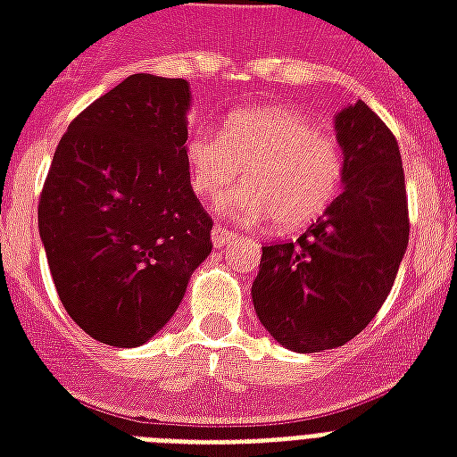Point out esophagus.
<instances>
[{
  "label": "esophagus",
  "instance_id": "1",
  "mask_svg": "<svg viewBox=\"0 0 457 457\" xmlns=\"http://www.w3.org/2000/svg\"><path fill=\"white\" fill-rule=\"evenodd\" d=\"M211 237H213L215 249H220V246H225V244L235 242L237 232H232V229H228V228H222V225H215V228L211 229Z\"/></svg>",
  "mask_w": 457,
  "mask_h": 457
}]
</instances>
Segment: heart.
Wrapping results in <instances>:
<instances>
[{
  "mask_svg": "<svg viewBox=\"0 0 457 457\" xmlns=\"http://www.w3.org/2000/svg\"><path fill=\"white\" fill-rule=\"evenodd\" d=\"M185 158L194 192L206 201L220 199L244 170L237 215L246 222L272 220L279 232L320 220L344 185L341 146L287 106L237 111L222 135L192 132Z\"/></svg>",
  "mask_w": 457,
  "mask_h": 457,
  "instance_id": "b5f03b06",
  "label": "heart"
}]
</instances>
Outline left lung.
Masks as SVG:
<instances>
[{
	"label": "left lung",
	"instance_id": "obj_1",
	"mask_svg": "<svg viewBox=\"0 0 457 457\" xmlns=\"http://www.w3.org/2000/svg\"><path fill=\"white\" fill-rule=\"evenodd\" d=\"M344 192L296 242L263 246L251 299L261 325L296 353L344 346L389 296L411 235L396 137L365 102L334 118Z\"/></svg>",
	"mask_w": 457,
	"mask_h": 457
}]
</instances>
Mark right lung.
Here are the masks:
<instances>
[{"mask_svg": "<svg viewBox=\"0 0 457 457\" xmlns=\"http://www.w3.org/2000/svg\"><path fill=\"white\" fill-rule=\"evenodd\" d=\"M189 82L135 73L61 137L37 206L54 287L92 339L149 341L213 249L185 158Z\"/></svg>", "mask_w": 457, "mask_h": 457, "instance_id": "right-lung-1", "label": "right lung"}]
</instances>
